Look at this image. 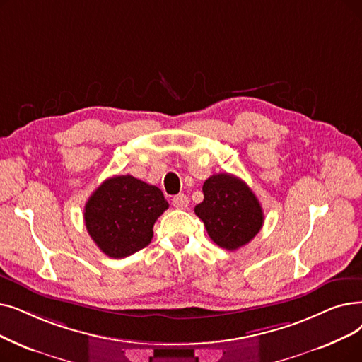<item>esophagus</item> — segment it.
<instances>
[{
    "label": "esophagus",
    "instance_id": "1",
    "mask_svg": "<svg viewBox=\"0 0 362 362\" xmlns=\"http://www.w3.org/2000/svg\"><path fill=\"white\" fill-rule=\"evenodd\" d=\"M173 206H175L179 210H186L187 206H189V198H187L183 194H179V195L173 198Z\"/></svg>",
    "mask_w": 362,
    "mask_h": 362
}]
</instances>
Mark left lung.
I'll list each match as a JSON object with an SVG mask.
<instances>
[{
    "instance_id": "left-lung-1",
    "label": "left lung",
    "mask_w": 362,
    "mask_h": 362,
    "mask_svg": "<svg viewBox=\"0 0 362 362\" xmlns=\"http://www.w3.org/2000/svg\"><path fill=\"white\" fill-rule=\"evenodd\" d=\"M204 201L195 207L209 237L222 248L238 250L263 226V210L248 185L229 173L210 176L202 185Z\"/></svg>"
}]
</instances>
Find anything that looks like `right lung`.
I'll return each mask as SVG.
<instances>
[{
  "label": "right lung",
  "mask_w": 362,
  "mask_h": 362,
  "mask_svg": "<svg viewBox=\"0 0 362 362\" xmlns=\"http://www.w3.org/2000/svg\"><path fill=\"white\" fill-rule=\"evenodd\" d=\"M160 187L130 175L106 179L84 207V222L91 240L112 259L127 257L145 248L153 225L165 210Z\"/></svg>",
  "instance_id": "1"
}]
</instances>
